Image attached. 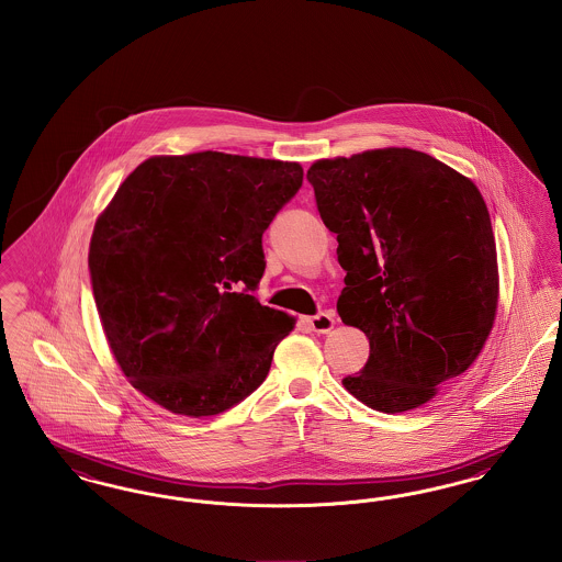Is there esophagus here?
Here are the masks:
<instances>
[{"label":"esophagus","instance_id":"34e87169","mask_svg":"<svg viewBox=\"0 0 562 562\" xmlns=\"http://www.w3.org/2000/svg\"><path fill=\"white\" fill-rule=\"evenodd\" d=\"M306 325H308L313 331H317V334H327V331H331L334 325H336V315H334V311L318 313L315 317L306 318Z\"/></svg>","mask_w":562,"mask_h":562}]
</instances>
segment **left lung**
<instances>
[{
  "instance_id": "1",
  "label": "left lung",
  "mask_w": 562,
  "mask_h": 562,
  "mask_svg": "<svg viewBox=\"0 0 562 562\" xmlns=\"http://www.w3.org/2000/svg\"><path fill=\"white\" fill-rule=\"evenodd\" d=\"M306 178L338 235V315L369 340L344 389L382 414L417 409L479 359L495 323L485 199L464 173L405 147L318 159Z\"/></svg>"
}]
</instances>
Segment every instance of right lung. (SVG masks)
<instances>
[{"instance_id": "obj_1", "label": "right lung", "mask_w": 562, "mask_h": 562, "mask_svg": "<svg viewBox=\"0 0 562 562\" xmlns=\"http://www.w3.org/2000/svg\"><path fill=\"white\" fill-rule=\"evenodd\" d=\"M295 161L155 155L100 212L88 265L123 375L171 414L226 412L256 391L295 318L251 293L262 233L302 187Z\"/></svg>"}]
</instances>
